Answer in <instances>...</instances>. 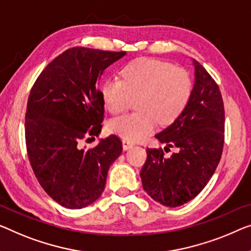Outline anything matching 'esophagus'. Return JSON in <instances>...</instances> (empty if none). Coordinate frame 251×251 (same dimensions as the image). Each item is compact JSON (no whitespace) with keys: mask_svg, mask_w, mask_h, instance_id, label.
<instances>
[{"mask_svg":"<svg viewBox=\"0 0 251 251\" xmlns=\"http://www.w3.org/2000/svg\"><path fill=\"white\" fill-rule=\"evenodd\" d=\"M134 147V143L133 142H129V141H127V140H123V149L125 150H128V149H130V148H133Z\"/></svg>","mask_w":251,"mask_h":251,"instance_id":"1","label":"esophagus"}]
</instances>
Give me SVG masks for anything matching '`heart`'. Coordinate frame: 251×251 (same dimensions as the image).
<instances>
[{"instance_id": "heart-1", "label": "heart", "mask_w": 251, "mask_h": 251, "mask_svg": "<svg viewBox=\"0 0 251 251\" xmlns=\"http://www.w3.org/2000/svg\"><path fill=\"white\" fill-rule=\"evenodd\" d=\"M122 80L110 78L101 85L104 106L119 115L137 99L133 114L108 123V129L127 141H140L155 128L158 122L171 124L185 109L192 93V78L181 67L168 62L142 57L121 71Z\"/></svg>"}]
</instances>
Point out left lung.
Instances as JSON below:
<instances>
[{
    "instance_id": "left-lung-1",
    "label": "left lung",
    "mask_w": 251,
    "mask_h": 251,
    "mask_svg": "<svg viewBox=\"0 0 251 251\" xmlns=\"http://www.w3.org/2000/svg\"><path fill=\"white\" fill-rule=\"evenodd\" d=\"M189 101L176 121L155 137L177 148L169 158L162 148L147 150L141 170L142 185L153 200L177 207L200 194L214 174L224 144V106L221 91L200 63ZM170 151V150H169Z\"/></svg>"
}]
</instances>
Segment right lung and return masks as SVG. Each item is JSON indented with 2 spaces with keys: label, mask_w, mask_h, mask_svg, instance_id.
Segmentation results:
<instances>
[{
  "label": "right lung",
  "mask_w": 251,
  "mask_h": 251,
  "mask_svg": "<svg viewBox=\"0 0 251 251\" xmlns=\"http://www.w3.org/2000/svg\"><path fill=\"white\" fill-rule=\"evenodd\" d=\"M125 51L73 47L37 77L25 111L28 158L40 186L59 205L82 208L98 200L109 167L123 151L110 135L83 148L101 132L104 102L98 81Z\"/></svg>",
  "instance_id": "obj_1"
}]
</instances>
